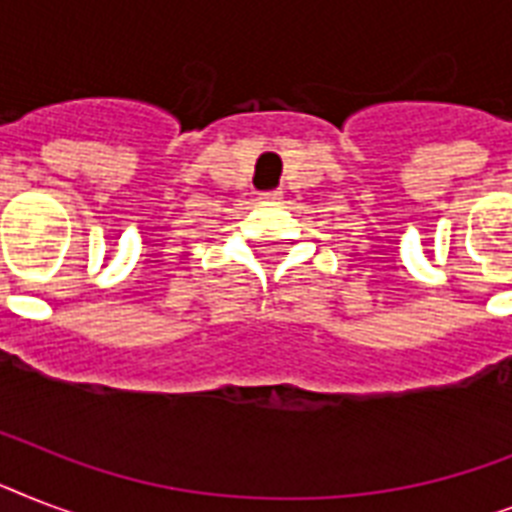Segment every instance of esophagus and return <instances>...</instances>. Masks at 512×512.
Listing matches in <instances>:
<instances>
[{"mask_svg":"<svg viewBox=\"0 0 512 512\" xmlns=\"http://www.w3.org/2000/svg\"><path fill=\"white\" fill-rule=\"evenodd\" d=\"M281 196H284L281 191H263V193H260V199H263V201H279Z\"/></svg>","mask_w":512,"mask_h":512,"instance_id":"esophagus-1","label":"esophagus"}]
</instances>
